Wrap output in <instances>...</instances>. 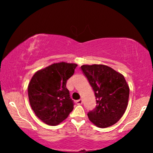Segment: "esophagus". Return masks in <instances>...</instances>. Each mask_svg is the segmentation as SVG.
<instances>
[{"label": "esophagus", "mask_w": 153, "mask_h": 153, "mask_svg": "<svg viewBox=\"0 0 153 153\" xmlns=\"http://www.w3.org/2000/svg\"><path fill=\"white\" fill-rule=\"evenodd\" d=\"M76 103L77 104H79V105H81V104H82V103H83V100H81V99L76 100Z\"/></svg>", "instance_id": "34e87169"}]
</instances>
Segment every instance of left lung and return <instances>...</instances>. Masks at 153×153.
<instances>
[{"mask_svg": "<svg viewBox=\"0 0 153 153\" xmlns=\"http://www.w3.org/2000/svg\"><path fill=\"white\" fill-rule=\"evenodd\" d=\"M95 92L97 106L88 112L91 123L100 128L114 125L125 114L128 105L129 88L124 76L104 65L81 67Z\"/></svg>", "mask_w": 153, "mask_h": 153, "instance_id": "obj_1", "label": "left lung"}]
</instances>
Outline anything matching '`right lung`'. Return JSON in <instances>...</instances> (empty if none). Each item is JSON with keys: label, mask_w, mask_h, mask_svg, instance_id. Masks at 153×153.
Returning a JSON list of instances; mask_svg holds the SVG:
<instances>
[{"label": "right lung", "mask_w": 153, "mask_h": 153, "mask_svg": "<svg viewBox=\"0 0 153 153\" xmlns=\"http://www.w3.org/2000/svg\"><path fill=\"white\" fill-rule=\"evenodd\" d=\"M76 66L56 62L38 70L31 78L28 86L29 102L36 116L46 124H60L74 108L66 83Z\"/></svg>", "instance_id": "obj_1"}]
</instances>
